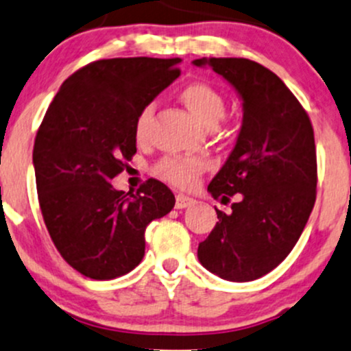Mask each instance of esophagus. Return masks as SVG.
Instances as JSON below:
<instances>
[{
	"mask_svg": "<svg viewBox=\"0 0 351 351\" xmlns=\"http://www.w3.org/2000/svg\"><path fill=\"white\" fill-rule=\"evenodd\" d=\"M195 203V199L193 198H190V196H186V195H176V202H175V208L176 210H183V208H186V206H191Z\"/></svg>",
	"mask_w": 351,
	"mask_h": 351,
	"instance_id": "esophagus-1",
	"label": "esophagus"
}]
</instances>
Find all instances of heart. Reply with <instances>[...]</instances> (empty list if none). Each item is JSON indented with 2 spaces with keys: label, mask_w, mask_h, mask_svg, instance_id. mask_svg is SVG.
<instances>
[{
  "label": "heart",
  "mask_w": 351,
  "mask_h": 351,
  "mask_svg": "<svg viewBox=\"0 0 351 351\" xmlns=\"http://www.w3.org/2000/svg\"><path fill=\"white\" fill-rule=\"evenodd\" d=\"M180 99L193 113V117L208 128L217 125L226 110L225 98L219 93L218 88L205 82L186 84L180 91ZM152 114L153 105H146L145 108H141L136 119H134V136L138 140H145V136L148 134ZM205 168L206 163L199 158L167 156L156 165L155 171L165 182L176 184V186H190Z\"/></svg>",
  "instance_id": "1"
}]
</instances>
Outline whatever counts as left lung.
Wrapping results in <instances>:
<instances>
[{"instance_id":"1","label":"left lung","mask_w":351,"mask_h":351,"mask_svg":"<svg viewBox=\"0 0 351 351\" xmlns=\"http://www.w3.org/2000/svg\"><path fill=\"white\" fill-rule=\"evenodd\" d=\"M195 66L221 75L243 101L237 145L208 184L213 198L230 199L232 213L198 246L206 269L230 282H252L288 256L317 198V149L306 111L282 80L246 58H199Z\"/></svg>"}]
</instances>
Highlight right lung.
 <instances>
[{
  "mask_svg": "<svg viewBox=\"0 0 351 351\" xmlns=\"http://www.w3.org/2000/svg\"><path fill=\"white\" fill-rule=\"evenodd\" d=\"M180 58H111L61 84L33 148L38 202L49 237L69 267L113 280L140 265L145 230L175 206L149 178L134 195L110 182L136 153L134 119L180 76Z\"/></svg>",
  "mask_w": 351,
  "mask_h": 351,
  "instance_id": "right-lung-1",
  "label": "right lung"
}]
</instances>
